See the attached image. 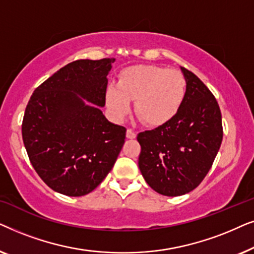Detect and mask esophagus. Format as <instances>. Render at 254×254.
Listing matches in <instances>:
<instances>
[{"instance_id": "obj_1", "label": "esophagus", "mask_w": 254, "mask_h": 254, "mask_svg": "<svg viewBox=\"0 0 254 254\" xmlns=\"http://www.w3.org/2000/svg\"><path fill=\"white\" fill-rule=\"evenodd\" d=\"M126 136L127 138H135L136 137V133H135L133 129H129V128H128L126 131Z\"/></svg>"}]
</instances>
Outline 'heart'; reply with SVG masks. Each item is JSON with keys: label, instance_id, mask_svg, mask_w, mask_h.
I'll list each match as a JSON object with an SVG mask.
<instances>
[{"label": "heart", "instance_id": "b5f03b06", "mask_svg": "<svg viewBox=\"0 0 254 254\" xmlns=\"http://www.w3.org/2000/svg\"><path fill=\"white\" fill-rule=\"evenodd\" d=\"M186 96V79L179 70L154 64H136L120 72L118 84L106 89L111 116L123 120L134 102V112L151 127L168 124L178 113Z\"/></svg>", "mask_w": 254, "mask_h": 254}]
</instances>
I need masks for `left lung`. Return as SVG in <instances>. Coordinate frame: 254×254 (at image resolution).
I'll list each match as a JSON object with an SVG mask.
<instances>
[{
    "instance_id": "1",
    "label": "left lung",
    "mask_w": 254,
    "mask_h": 254,
    "mask_svg": "<svg viewBox=\"0 0 254 254\" xmlns=\"http://www.w3.org/2000/svg\"><path fill=\"white\" fill-rule=\"evenodd\" d=\"M186 96L168 124L138 133V168L149 186L166 196H179L200 185L223 138L220 106L203 82L180 67Z\"/></svg>"
}]
</instances>
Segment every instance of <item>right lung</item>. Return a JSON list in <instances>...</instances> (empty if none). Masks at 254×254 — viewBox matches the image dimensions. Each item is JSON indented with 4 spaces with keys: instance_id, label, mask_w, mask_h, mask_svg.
Listing matches in <instances>:
<instances>
[{
    "instance_id": "right-lung-1",
    "label": "right lung",
    "mask_w": 254,
    "mask_h": 254,
    "mask_svg": "<svg viewBox=\"0 0 254 254\" xmlns=\"http://www.w3.org/2000/svg\"><path fill=\"white\" fill-rule=\"evenodd\" d=\"M114 59L70 62L34 90L22 125L30 162L55 192L82 196L112 170L126 128L110 123L107 75Z\"/></svg>"
}]
</instances>
